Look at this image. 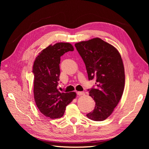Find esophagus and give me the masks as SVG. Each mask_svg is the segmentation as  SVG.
<instances>
[{"instance_id":"34e87169","label":"esophagus","mask_w":149,"mask_h":149,"mask_svg":"<svg viewBox=\"0 0 149 149\" xmlns=\"http://www.w3.org/2000/svg\"><path fill=\"white\" fill-rule=\"evenodd\" d=\"M77 94L79 96H81V95H83V94H84V93L83 91H77Z\"/></svg>"}]
</instances>
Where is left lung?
I'll return each instance as SVG.
<instances>
[{"label": "left lung", "instance_id": "8db88e82", "mask_svg": "<svg viewBox=\"0 0 149 149\" xmlns=\"http://www.w3.org/2000/svg\"><path fill=\"white\" fill-rule=\"evenodd\" d=\"M74 46L84 63L88 79H96V86L88 89L96 105L86 116L93 120L102 121L112 113L123 94L125 73L120 55L116 48L99 38Z\"/></svg>", "mask_w": 149, "mask_h": 149}]
</instances>
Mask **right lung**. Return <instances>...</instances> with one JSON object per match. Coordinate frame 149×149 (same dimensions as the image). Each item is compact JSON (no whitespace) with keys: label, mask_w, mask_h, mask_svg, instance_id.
Returning a JSON list of instances; mask_svg holds the SVG:
<instances>
[{"label":"right lung","mask_w":149,"mask_h":149,"mask_svg":"<svg viewBox=\"0 0 149 149\" xmlns=\"http://www.w3.org/2000/svg\"><path fill=\"white\" fill-rule=\"evenodd\" d=\"M73 50L69 43H58L44 49L34 61L35 101L41 113L51 119L63 116L66 106L76 97L74 92H60L58 89L60 57Z\"/></svg>","instance_id":"right-lung-1"}]
</instances>
